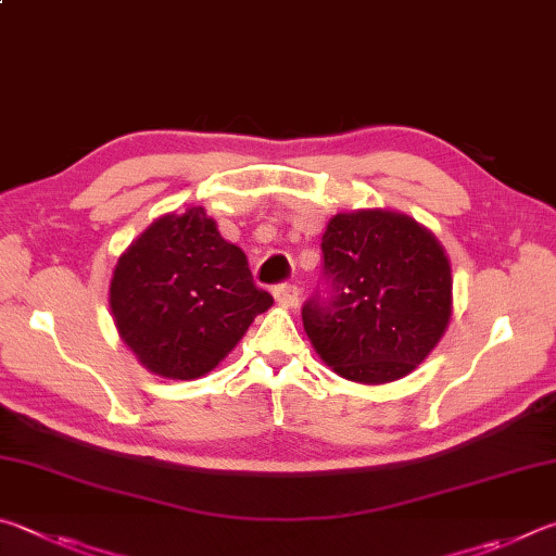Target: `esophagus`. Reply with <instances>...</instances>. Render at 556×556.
Returning <instances> with one entry per match:
<instances>
[{"mask_svg":"<svg viewBox=\"0 0 556 556\" xmlns=\"http://www.w3.org/2000/svg\"><path fill=\"white\" fill-rule=\"evenodd\" d=\"M273 295H276V300L280 305L286 307H298L300 305V288L293 286V283H280L273 288Z\"/></svg>","mask_w":556,"mask_h":556,"instance_id":"1","label":"esophagus"}]
</instances>
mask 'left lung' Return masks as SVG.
Returning a JSON list of instances; mask_svg holds the SVG:
<instances>
[{
    "mask_svg": "<svg viewBox=\"0 0 556 556\" xmlns=\"http://www.w3.org/2000/svg\"><path fill=\"white\" fill-rule=\"evenodd\" d=\"M323 290L303 325L339 376L388 383L410 374L452 317V270L432 233L405 214L346 212L323 237Z\"/></svg>",
    "mask_w": 556,
    "mask_h": 556,
    "instance_id": "1",
    "label": "left lung"
}]
</instances>
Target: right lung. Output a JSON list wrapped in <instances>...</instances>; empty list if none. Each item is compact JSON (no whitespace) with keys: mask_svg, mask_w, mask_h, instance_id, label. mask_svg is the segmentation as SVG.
<instances>
[{"mask_svg":"<svg viewBox=\"0 0 556 556\" xmlns=\"http://www.w3.org/2000/svg\"><path fill=\"white\" fill-rule=\"evenodd\" d=\"M270 305L243 251L202 207L155 219L116 263L110 288L126 346L149 371L180 381L212 371Z\"/></svg>","mask_w":556,"mask_h":556,"instance_id":"obj_1","label":"right lung"}]
</instances>
